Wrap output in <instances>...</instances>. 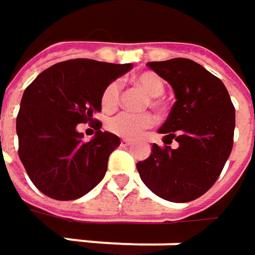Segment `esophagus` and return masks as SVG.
I'll return each instance as SVG.
<instances>
[{"label":"esophagus","mask_w":255,"mask_h":255,"mask_svg":"<svg viewBox=\"0 0 255 255\" xmlns=\"http://www.w3.org/2000/svg\"><path fill=\"white\" fill-rule=\"evenodd\" d=\"M121 146H122V147L132 146V142H130V140H126V139H123V140H121Z\"/></svg>","instance_id":"obj_1"}]
</instances>
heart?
<instances>
[{
  "label": "heart",
  "mask_w": 255,
  "mask_h": 255,
  "mask_svg": "<svg viewBox=\"0 0 255 255\" xmlns=\"http://www.w3.org/2000/svg\"><path fill=\"white\" fill-rule=\"evenodd\" d=\"M134 84L140 86L144 92L150 96V102L146 103V106L160 108L163 105L162 96L164 93V82L159 75L153 72H143L134 78ZM121 93H122V84L119 81H112L106 85L101 95V106L103 111L109 112L113 111L121 102ZM154 123V118L150 113H129L121 112L109 118L106 121L108 130L116 136H121L125 139H133L142 134L146 129L152 128Z\"/></svg>",
  "instance_id": "heart-1"
}]
</instances>
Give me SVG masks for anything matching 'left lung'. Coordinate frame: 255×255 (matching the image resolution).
Listing matches in <instances>:
<instances>
[{
    "label": "left lung",
    "instance_id": "1",
    "mask_svg": "<svg viewBox=\"0 0 255 255\" xmlns=\"http://www.w3.org/2000/svg\"><path fill=\"white\" fill-rule=\"evenodd\" d=\"M147 66L171 85L176 102L159 129L164 146L136 164L143 183L164 200H196L219 179L234 143L236 109L224 84L197 62L174 58ZM179 143L171 149L167 142Z\"/></svg>",
    "mask_w": 255,
    "mask_h": 255
}]
</instances>
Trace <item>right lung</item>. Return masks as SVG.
<instances>
[{
    "mask_svg": "<svg viewBox=\"0 0 255 255\" xmlns=\"http://www.w3.org/2000/svg\"><path fill=\"white\" fill-rule=\"evenodd\" d=\"M130 68L78 58L52 65L28 85L16 116L18 156L45 196L75 200L102 180L121 139L101 132L102 123L93 115L101 112L106 85ZM88 122L97 129L89 142L76 130Z\"/></svg>",
    "mask_w": 255,
    "mask_h": 255,
    "instance_id": "1",
    "label": "right lung"
}]
</instances>
